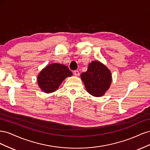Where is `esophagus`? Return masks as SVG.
<instances>
[{
	"instance_id": "obj_1",
	"label": "esophagus",
	"mask_w": 150,
	"mask_h": 150,
	"mask_svg": "<svg viewBox=\"0 0 150 150\" xmlns=\"http://www.w3.org/2000/svg\"><path fill=\"white\" fill-rule=\"evenodd\" d=\"M74 74L76 76H79V72L78 71H74Z\"/></svg>"
}]
</instances>
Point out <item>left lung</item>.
Listing matches in <instances>:
<instances>
[{"label":"left lung","mask_w":150,"mask_h":150,"mask_svg":"<svg viewBox=\"0 0 150 150\" xmlns=\"http://www.w3.org/2000/svg\"><path fill=\"white\" fill-rule=\"evenodd\" d=\"M86 91L95 97H101L110 88L112 75L110 70L99 61L90 62L88 70L81 74Z\"/></svg>","instance_id":"obj_1"}]
</instances>
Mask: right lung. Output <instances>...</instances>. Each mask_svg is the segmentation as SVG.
Here are the masks:
<instances>
[{
    "label": "right lung",
    "mask_w": 150,
    "mask_h": 150,
    "mask_svg": "<svg viewBox=\"0 0 150 150\" xmlns=\"http://www.w3.org/2000/svg\"><path fill=\"white\" fill-rule=\"evenodd\" d=\"M72 76V72L66 66L59 63H52L46 66L39 72L38 84L43 92L51 93L57 90L66 78Z\"/></svg>",
    "instance_id": "right-lung-1"
}]
</instances>
